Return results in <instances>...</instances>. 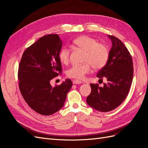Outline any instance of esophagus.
<instances>
[{"instance_id": "esophagus-1", "label": "esophagus", "mask_w": 148, "mask_h": 148, "mask_svg": "<svg viewBox=\"0 0 148 148\" xmlns=\"http://www.w3.org/2000/svg\"><path fill=\"white\" fill-rule=\"evenodd\" d=\"M82 82L81 81H79V80H77V79H75L73 81V83L75 84H80L82 83Z\"/></svg>"}]
</instances>
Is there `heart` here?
<instances>
[{"label":"heart","instance_id":"obj_1","mask_svg":"<svg viewBox=\"0 0 148 148\" xmlns=\"http://www.w3.org/2000/svg\"><path fill=\"white\" fill-rule=\"evenodd\" d=\"M73 43L85 51L83 61L85 63L74 64L67 70L66 75L70 78L83 79L91 71V66L95 70L104 67L109 59V49L105 44L98 42L94 38L86 35L76 38ZM70 52L69 48L64 47L59 53V59L62 64H67L70 61Z\"/></svg>","mask_w":148,"mask_h":148}]
</instances>
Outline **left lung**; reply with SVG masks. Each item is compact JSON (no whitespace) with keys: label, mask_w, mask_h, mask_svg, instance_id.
<instances>
[{"label":"left lung","mask_w":148,"mask_h":148,"mask_svg":"<svg viewBox=\"0 0 148 148\" xmlns=\"http://www.w3.org/2000/svg\"><path fill=\"white\" fill-rule=\"evenodd\" d=\"M112 46L106 65L97 74L107 83L101 87L99 84H90L91 92L86 99L88 104L93 109L107 112L117 108L125 99L130 89L133 76L132 57L127 48L120 40L109 35Z\"/></svg>","instance_id":"1"}]
</instances>
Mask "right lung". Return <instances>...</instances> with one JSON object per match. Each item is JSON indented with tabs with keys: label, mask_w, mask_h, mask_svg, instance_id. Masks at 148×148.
<instances>
[{
	"label": "right lung",
	"mask_w": 148,
	"mask_h": 148,
	"mask_svg": "<svg viewBox=\"0 0 148 148\" xmlns=\"http://www.w3.org/2000/svg\"><path fill=\"white\" fill-rule=\"evenodd\" d=\"M62 46L58 34L44 36L26 48L19 64L18 78L21 95L31 109L43 115L59 110L72 86L70 79L55 87L50 84L52 79L62 75Z\"/></svg>",
	"instance_id": "1"
}]
</instances>
